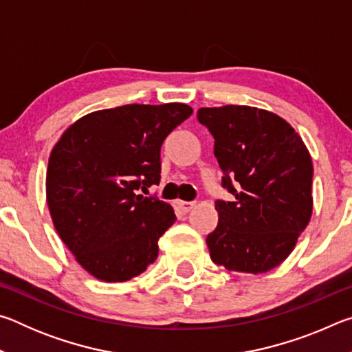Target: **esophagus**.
<instances>
[{
	"mask_svg": "<svg viewBox=\"0 0 352 352\" xmlns=\"http://www.w3.org/2000/svg\"><path fill=\"white\" fill-rule=\"evenodd\" d=\"M194 201H178V208H180L183 212H189L194 208Z\"/></svg>",
	"mask_w": 352,
	"mask_h": 352,
	"instance_id": "esophagus-1",
	"label": "esophagus"
}]
</instances>
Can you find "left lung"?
<instances>
[{"label": "left lung", "instance_id": "obj_1", "mask_svg": "<svg viewBox=\"0 0 352 352\" xmlns=\"http://www.w3.org/2000/svg\"><path fill=\"white\" fill-rule=\"evenodd\" d=\"M214 138L233 201L217 200L219 223L206 236L214 264L265 273L287 258L312 214L314 166L295 129L275 113L247 105L199 109Z\"/></svg>", "mask_w": 352, "mask_h": 352}]
</instances>
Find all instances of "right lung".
Instances as JSON below:
<instances>
[{
    "mask_svg": "<svg viewBox=\"0 0 352 352\" xmlns=\"http://www.w3.org/2000/svg\"><path fill=\"white\" fill-rule=\"evenodd\" d=\"M189 105L130 104L93 111L62 135L47 163L46 200L58 236L94 278L129 281L158 256L172 206L144 195L162 178V144Z\"/></svg>",
    "mask_w": 352,
    "mask_h": 352,
    "instance_id": "obj_1",
    "label": "right lung"
}]
</instances>
